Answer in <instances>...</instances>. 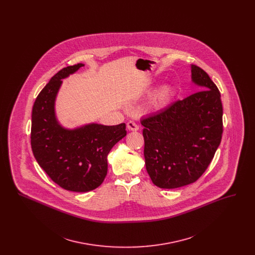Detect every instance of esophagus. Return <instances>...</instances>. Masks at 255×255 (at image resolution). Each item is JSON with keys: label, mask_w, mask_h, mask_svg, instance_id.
Listing matches in <instances>:
<instances>
[{"label": "esophagus", "mask_w": 255, "mask_h": 255, "mask_svg": "<svg viewBox=\"0 0 255 255\" xmlns=\"http://www.w3.org/2000/svg\"><path fill=\"white\" fill-rule=\"evenodd\" d=\"M127 128H128V130H130V131H137V130L139 129L138 125H137L135 122H133V121L128 122V123H127Z\"/></svg>", "instance_id": "esophagus-1"}]
</instances>
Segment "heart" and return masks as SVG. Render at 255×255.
I'll use <instances>...</instances> for the list:
<instances>
[{
	"mask_svg": "<svg viewBox=\"0 0 255 255\" xmlns=\"http://www.w3.org/2000/svg\"><path fill=\"white\" fill-rule=\"evenodd\" d=\"M170 95H171V90H170L169 87L161 88L156 94V97H155L156 104L157 105L164 104L169 99Z\"/></svg>",
	"mask_w": 255,
	"mask_h": 255,
	"instance_id": "1",
	"label": "heart"
}]
</instances>
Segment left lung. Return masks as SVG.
<instances>
[{
  "instance_id": "left-lung-1",
  "label": "left lung",
  "mask_w": 255,
  "mask_h": 255,
  "mask_svg": "<svg viewBox=\"0 0 255 255\" xmlns=\"http://www.w3.org/2000/svg\"><path fill=\"white\" fill-rule=\"evenodd\" d=\"M191 78L201 91L141 120L146 170L160 188L195 182L215 155L223 133V105L217 86L200 67Z\"/></svg>"
}]
</instances>
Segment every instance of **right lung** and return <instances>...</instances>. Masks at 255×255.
<instances>
[{
	"label": "right lung",
	"mask_w": 255,
	"mask_h": 255,
	"mask_svg": "<svg viewBox=\"0 0 255 255\" xmlns=\"http://www.w3.org/2000/svg\"><path fill=\"white\" fill-rule=\"evenodd\" d=\"M83 66H69L53 75L36 97L31 115L30 142L38 164L53 182L73 192L91 191L103 182L107 156L127 133L125 123H90L73 130L59 124L54 107L62 79Z\"/></svg>",
	"instance_id": "1"
}]
</instances>
